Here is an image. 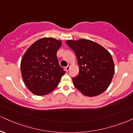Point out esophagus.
<instances>
[{
	"label": "esophagus",
	"mask_w": 133,
	"mask_h": 133,
	"mask_svg": "<svg viewBox=\"0 0 133 133\" xmlns=\"http://www.w3.org/2000/svg\"><path fill=\"white\" fill-rule=\"evenodd\" d=\"M69 69H70L69 65H68V66H66L65 68V71H68L69 70Z\"/></svg>",
	"instance_id": "1"
}]
</instances>
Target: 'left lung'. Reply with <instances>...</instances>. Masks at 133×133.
Wrapping results in <instances>:
<instances>
[{
	"label": "left lung",
	"instance_id": "left-lung-1",
	"mask_svg": "<svg viewBox=\"0 0 133 133\" xmlns=\"http://www.w3.org/2000/svg\"><path fill=\"white\" fill-rule=\"evenodd\" d=\"M66 44L74 51L79 67L78 76L72 78L75 87L89 97L105 92L115 73L114 62L110 52L89 39L68 40Z\"/></svg>",
	"mask_w": 133,
	"mask_h": 133
}]
</instances>
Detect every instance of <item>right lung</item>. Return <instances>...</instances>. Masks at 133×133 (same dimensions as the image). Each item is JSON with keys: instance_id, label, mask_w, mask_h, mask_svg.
Instances as JSON below:
<instances>
[{"instance_id": "obj_1", "label": "right lung", "mask_w": 133, "mask_h": 133, "mask_svg": "<svg viewBox=\"0 0 133 133\" xmlns=\"http://www.w3.org/2000/svg\"><path fill=\"white\" fill-rule=\"evenodd\" d=\"M61 43L52 38H43L30 46L24 54L20 64L22 78L35 95H44L52 92L65 74L57 57Z\"/></svg>"}]
</instances>
